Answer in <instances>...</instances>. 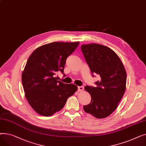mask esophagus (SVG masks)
<instances>
[{
	"label": "esophagus",
	"mask_w": 146,
	"mask_h": 146,
	"mask_svg": "<svg viewBox=\"0 0 146 146\" xmlns=\"http://www.w3.org/2000/svg\"><path fill=\"white\" fill-rule=\"evenodd\" d=\"M83 89H84L83 86H79L78 87V91L79 92H82V91L83 90Z\"/></svg>",
	"instance_id": "34e87169"
}]
</instances>
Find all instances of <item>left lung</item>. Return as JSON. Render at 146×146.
I'll use <instances>...</instances> for the list:
<instances>
[{"instance_id": "obj_1", "label": "left lung", "mask_w": 146, "mask_h": 146, "mask_svg": "<svg viewBox=\"0 0 146 146\" xmlns=\"http://www.w3.org/2000/svg\"><path fill=\"white\" fill-rule=\"evenodd\" d=\"M81 50L90 71L100 76L96 87L86 86L91 96L89 104L83 106L86 113L97 118H106L117 108L126 89L127 73L117 54L98 44L82 45Z\"/></svg>"}]
</instances>
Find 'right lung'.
I'll use <instances>...</instances> for the list:
<instances>
[{
	"label": "right lung",
	"mask_w": 146,
	"mask_h": 146,
	"mask_svg": "<svg viewBox=\"0 0 146 146\" xmlns=\"http://www.w3.org/2000/svg\"><path fill=\"white\" fill-rule=\"evenodd\" d=\"M79 44H47L35 50L28 58L22 74V82L27 100L38 114L48 117L60 111L68 98L77 91V86L63 83L55 74L58 71L64 73L67 58Z\"/></svg>",
	"instance_id": "add662e5"
}]
</instances>
